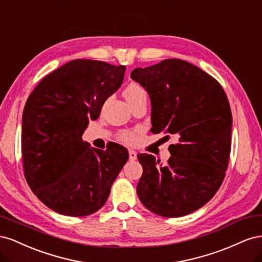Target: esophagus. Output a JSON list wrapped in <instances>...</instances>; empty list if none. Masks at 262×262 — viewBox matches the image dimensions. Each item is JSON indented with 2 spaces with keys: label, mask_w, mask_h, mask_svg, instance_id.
Masks as SVG:
<instances>
[{
  "label": "esophagus",
  "mask_w": 262,
  "mask_h": 262,
  "mask_svg": "<svg viewBox=\"0 0 262 262\" xmlns=\"http://www.w3.org/2000/svg\"><path fill=\"white\" fill-rule=\"evenodd\" d=\"M129 158L130 161H136L137 160V152L133 149H129Z\"/></svg>",
  "instance_id": "obj_1"
}]
</instances>
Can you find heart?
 <instances>
[{
  "mask_svg": "<svg viewBox=\"0 0 262 262\" xmlns=\"http://www.w3.org/2000/svg\"><path fill=\"white\" fill-rule=\"evenodd\" d=\"M124 97L129 102L137 100L139 98H146L147 93L143 86H141L139 83L132 82L125 87L123 91ZM119 140L122 141L123 143L126 144H133L136 143L138 140V136L136 131H121L119 133Z\"/></svg>",
  "mask_w": 262,
  "mask_h": 262,
  "instance_id": "obj_1",
  "label": "heart"
}]
</instances>
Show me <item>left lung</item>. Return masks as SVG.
Segmentation results:
<instances>
[{
    "label": "left lung",
    "instance_id": "8db88e82",
    "mask_svg": "<svg viewBox=\"0 0 262 262\" xmlns=\"http://www.w3.org/2000/svg\"><path fill=\"white\" fill-rule=\"evenodd\" d=\"M131 78L152 101L150 131L178 138L165 165L138 154L143 167L138 196L157 215L185 216L209 202L225 178L233 122L227 96L215 78L180 59L137 68Z\"/></svg>",
    "mask_w": 262,
    "mask_h": 262
}]
</instances>
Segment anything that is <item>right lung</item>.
<instances>
[{
  "label": "right lung",
  "instance_id": "add662e5",
  "mask_svg": "<svg viewBox=\"0 0 262 262\" xmlns=\"http://www.w3.org/2000/svg\"><path fill=\"white\" fill-rule=\"evenodd\" d=\"M124 66L77 59L48 74L23 113L21 155L26 181L39 200L62 215L86 216L106 203L129 158L117 143L90 148L82 136L106 99L121 86Z\"/></svg>",
  "mask_w": 262,
  "mask_h": 262
}]
</instances>
